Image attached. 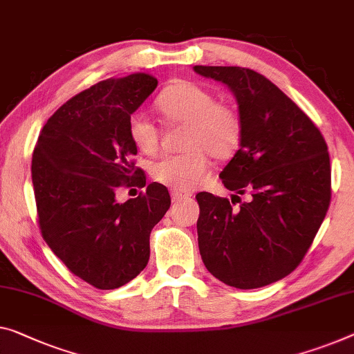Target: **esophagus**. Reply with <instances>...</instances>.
<instances>
[{
	"label": "esophagus",
	"instance_id": "34e87169",
	"mask_svg": "<svg viewBox=\"0 0 354 354\" xmlns=\"http://www.w3.org/2000/svg\"><path fill=\"white\" fill-rule=\"evenodd\" d=\"M170 195H171V200L173 202H179V200H183V198H187L189 195V192H183V191H178V189H171L170 191Z\"/></svg>",
	"mask_w": 354,
	"mask_h": 354
}]
</instances>
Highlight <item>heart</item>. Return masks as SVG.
<instances>
[{
    "mask_svg": "<svg viewBox=\"0 0 354 354\" xmlns=\"http://www.w3.org/2000/svg\"><path fill=\"white\" fill-rule=\"evenodd\" d=\"M157 108L168 124L187 125L183 140V149L187 152L165 156L151 167L157 183L179 191L197 187L208 176V154L225 160L240 147L243 138L240 113L200 84L181 81L167 87L157 98ZM129 135L145 154H154L159 147V127L141 111L129 118Z\"/></svg>",
    "mask_w": 354,
    "mask_h": 354,
    "instance_id": "b5f03b06",
    "label": "heart"
}]
</instances>
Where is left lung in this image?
I'll return each mask as SVG.
<instances>
[{"label":"left lung","mask_w":354,"mask_h":354,"mask_svg":"<svg viewBox=\"0 0 354 354\" xmlns=\"http://www.w3.org/2000/svg\"><path fill=\"white\" fill-rule=\"evenodd\" d=\"M194 70L235 93L243 138L219 176L229 191L250 195L248 203L238 195L232 202L195 195L200 256L229 286H267L297 268L328 213V145L313 120L266 76L240 66Z\"/></svg>","instance_id":"obj_1"}]
</instances>
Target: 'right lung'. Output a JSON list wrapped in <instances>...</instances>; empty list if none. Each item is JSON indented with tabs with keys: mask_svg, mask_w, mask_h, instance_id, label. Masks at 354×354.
<instances>
[{
	"mask_svg": "<svg viewBox=\"0 0 354 354\" xmlns=\"http://www.w3.org/2000/svg\"><path fill=\"white\" fill-rule=\"evenodd\" d=\"M156 87L157 79L145 73L95 84L62 104L36 141L31 181L41 235L93 288H120L143 270L151 230L170 208L159 183L115 202L119 187L146 186L129 118Z\"/></svg>",
	"mask_w": 354,
	"mask_h": 354,
	"instance_id": "right-lung-1",
	"label": "right lung"
}]
</instances>
